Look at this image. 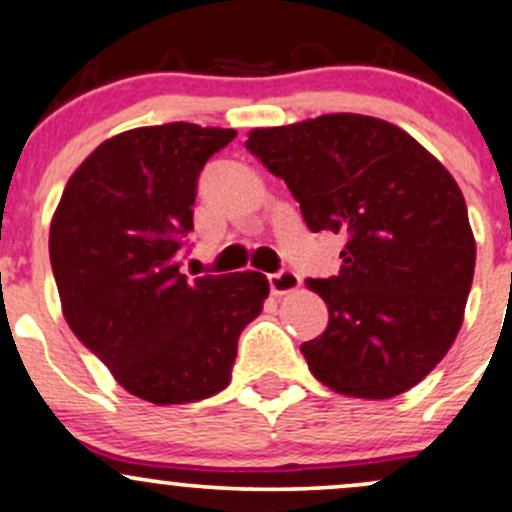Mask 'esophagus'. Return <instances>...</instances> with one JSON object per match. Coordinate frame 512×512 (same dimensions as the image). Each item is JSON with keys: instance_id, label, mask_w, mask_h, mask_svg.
<instances>
[{"instance_id": "34e87169", "label": "esophagus", "mask_w": 512, "mask_h": 512, "mask_svg": "<svg viewBox=\"0 0 512 512\" xmlns=\"http://www.w3.org/2000/svg\"><path fill=\"white\" fill-rule=\"evenodd\" d=\"M268 286H271L273 296H286V293H293L298 286H301V276H298L296 271L283 268V271L271 273V276H268Z\"/></svg>"}]
</instances>
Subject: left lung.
Here are the masks:
<instances>
[{"label": "left lung", "mask_w": 512, "mask_h": 512, "mask_svg": "<svg viewBox=\"0 0 512 512\" xmlns=\"http://www.w3.org/2000/svg\"><path fill=\"white\" fill-rule=\"evenodd\" d=\"M246 149L286 181L313 234L346 236L341 271L308 278L328 326L301 346L313 376L351 398L406 393L463 326L475 239L450 171L401 126L323 114L251 129Z\"/></svg>", "instance_id": "8db88e82"}]
</instances>
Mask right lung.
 <instances>
[{
	"label": "right lung",
	"instance_id": "obj_1",
	"mask_svg": "<svg viewBox=\"0 0 512 512\" xmlns=\"http://www.w3.org/2000/svg\"><path fill=\"white\" fill-rule=\"evenodd\" d=\"M234 129L174 121L121 131L69 176L49 258L74 336L121 388L156 406L224 391L236 346L263 311V273L179 271L196 179Z\"/></svg>",
	"mask_w": 512,
	"mask_h": 512
}]
</instances>
